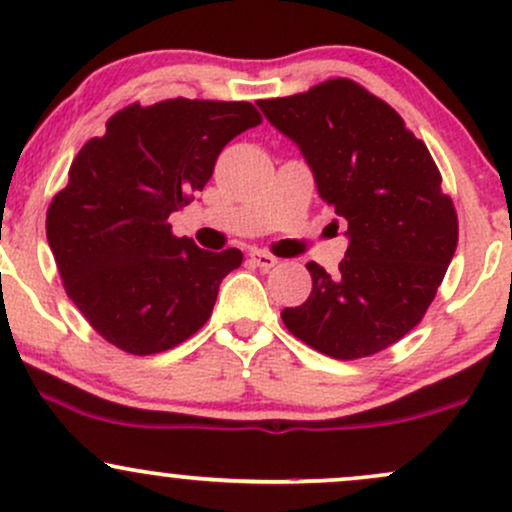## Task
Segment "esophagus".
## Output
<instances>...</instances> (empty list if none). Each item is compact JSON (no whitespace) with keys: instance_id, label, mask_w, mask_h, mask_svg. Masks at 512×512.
Instances as JSON below:
<instances>
[{"instance_id":"esophagus-1","label":"esophagus","mask_w":512,"mask_h":512,"mask_svg":"<svg viewBox=\"0 0 512 512\" xmlns=\"http://www.w3.org/2000/svg\"><path fill=\"white\" fill-rule=\"evenodd\" d=\"M250 260L255 262L260 269H272V267H276V264H279V260H276L274 255H269V252H262V250L250 252Z\"/></svg>"}]
</instances>
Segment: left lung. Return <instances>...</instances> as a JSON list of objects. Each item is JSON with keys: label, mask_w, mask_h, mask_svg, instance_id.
I'll use <instances>...</instances> for the list:
<instances>
[{"label": "left lung", "mask_w": 512, "mask_h": 512, "mask_svg": "<svg viewBox=\"0 0 512 512\" xmlns=\"http://www.w3.org/2000/svg\"><path fill=\"white\" fill-rule=\"evenodd\" d=\"M301 149L317 195L346 221L339 274L308 262L313 291L281 320L320 354L363 358L414 330L457 248V214L426 144L385 101L349 79L260 101Z\"/></svg>", "instance_id": "left-lung-1"}]
</instances>
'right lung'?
<instances>
[{"mask_svg":"<svg viewBox=\"0 0 512 512\" xmlns=\"http://www.w3.org/2000/svg\"><path fill=\"white\" fill-rule=\"evenodd\" d=\"M260 122L250 103H134L76 154L45 226L67 296L105 342L149 356L209 320L243 252L175 238L168 216L207 185L223 146Z\"/></svg>","mask_w":512,"mask_h":512,"instance_id":"right-lung-1","label":"right lung"}]
</instances>
